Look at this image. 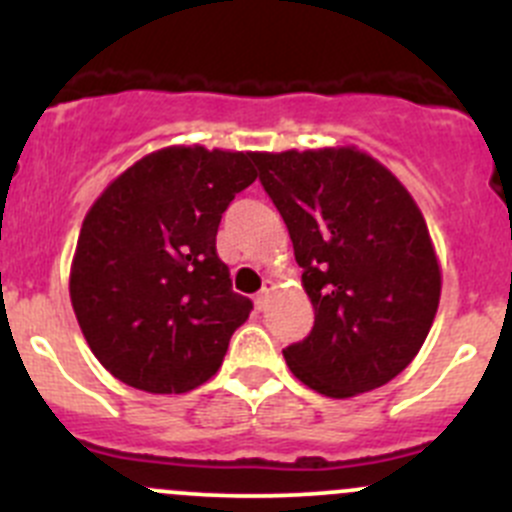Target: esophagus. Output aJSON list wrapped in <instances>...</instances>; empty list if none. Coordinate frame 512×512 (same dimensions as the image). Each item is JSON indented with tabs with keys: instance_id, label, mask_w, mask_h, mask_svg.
Listing matches in <instances>:
<instances>
[{
	"instance_id": "obj_1",
	"label": "esophagus",
	"mask_w": 512,
	"mask_h": 512,
	"mask_svg": "<svg viewBox=\"0 0 512 512\" xmlns=\"http://www.w3.org/2000/svg\"><path fill=\"white\" fill-rule=\"evenodd\" d=\"M275 282L272 280H265V285H262V290H260V295H257V305L260 307H267V302H270V297H272V292H275Z\"/></svg>"
}]
</instances>
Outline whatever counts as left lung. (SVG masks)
Returning a JSON list of instances; mask_svg holds the SVG:
<instances>
[{
    "mask_svg": "<svg viewBox=\"0 0 512 512\" xmlns=\"http://www.w3.org/2000/svg\"><path fill=\"white\" fill-rule=\"evenodd\" d=\"M285 220L312 332L282 350L325 398L382 388L423 347L440 302V262L403 182L357 147L252 152Z\"/></svg>",
    "mask_w": 512,
    "mask_h": 512,
    "instance_id": "obj_1",
    "label": "left lung"
}]
</instances>
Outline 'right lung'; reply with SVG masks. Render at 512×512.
I'll list each match as a JSON object with an SVG mask.
<instances>
[{"label": "right lung", "instance_id": "1", "mask_svg": "<svg viewBox=\"0 0 512 512\" xmlns=\"http://www.w3.org/2000/svg\"><path fill=\"white\" fill-rule=\"evenodd\" d=\"M255 180L252 152L172 145L127 167L89 207L69 300L117 380L182 395L220 370L252 302L232 292L215 237L222 212Z\"/></svg>", "mask_w": 512, "mask_h": 512}]
</instances>
